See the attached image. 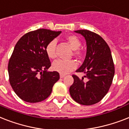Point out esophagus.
I'll list each match as a JSON object with an SVG mask.
<instances>
[{"label": "esophagus", "mask_w": 129, "mask_h": 129, "mask_svg": "<svg viewBox=\"0 0 129 129\" xmlns=\"http://www.w3.org/2000/svg\"><path fill=\"white\" fill-rule=\"evenodd\" d=\"M65 77V75H64V74H60V77L61 78V79H62V78H64V77Z\"/></svg>", "instance_id": "esophagus-1"}]
</instances>
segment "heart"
<instances>
[{
  "label": "heart",
  "instance_id": "1",
  "mask_svg": "<svg viewBox=\"0 0 129 129\" xmlns=\"http://www.w3.org/2000/svg\"><path fill=\"white\" fill-rule=\"evenodd\" d=\"M67 41L69 43L73 50V54L76 56L82 55V50L80 49L81 46V40L75 35H70L67 37ZM57 45L56 39H52L47 44L45 50L47 54L50 58L54 59L56 57V48ZM77 67V62L74 60L58 59L52 64V69L62 74H67L73 71Z\"/></svg>",
  "mask_w": 129,
  "mask_h": 129
}]
</instances>
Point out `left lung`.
<instances>
[{"label": "left lung", "instance_id": "8db88e82", "mask_svg": "<svg viewBox=\"0 0 129 129\" xmlns=\"http://www.w3.org/2000/svg\"><path fill=\"white\" fill-rule=\"evenodd\" d=\"M86 40L87 50L84 62L77 73H84V77L73 75L74 82L69 88L73 100L82 105H92L101 101L107 94L113 82L115 66L111 49L98 34L88 30H79Z\"/></svg>", "mask_w": 129, "mask_h": 129}]
</instances>
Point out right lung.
I'll use <instances>...</instances> for the list:
<instances>
[{"instance_id":"add662e5","label":"right lung","mask_w":129,"mask_h":129,"mask_svg":"<svg viewBox=\"0 0 129 129\" xmlns=\"http://www.w3.org/2000/svg\"><path fill=\"white\" fill-rule=\"evenodd\" d=\"M61 31L40 28L20 38L9 59V82L18 97L28 103H39L49 96L60 79L56 71L47 72L51 66L45 48Z\"/></svg>"}]
</instances>
